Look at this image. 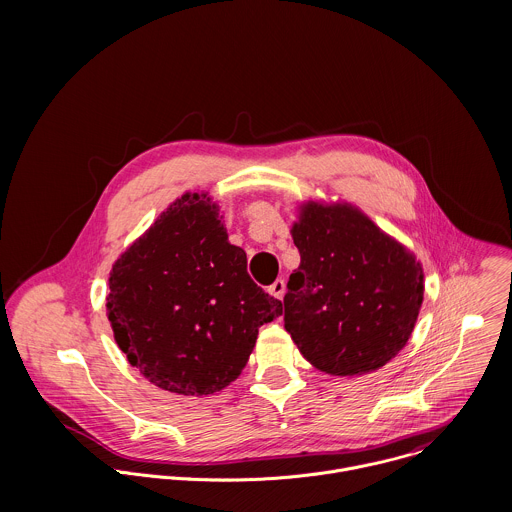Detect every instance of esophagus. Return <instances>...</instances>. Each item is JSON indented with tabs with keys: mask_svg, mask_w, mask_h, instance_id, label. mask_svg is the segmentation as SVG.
I'll return each mask as SVG.
<instances>
[{
	"mask_svg": "<svg viewBox=\"0 0 512 512\" xmlns=\"http://www.w3.org/2000/svg\"><path fill=\"white\" fill-rule=\"evenodd\" d=\"M270 293H272L274 297L282 299V297H284V293H286V282H284L282 278H278V280L270 286Z\"/></svg>",
	"mask_w": 512,
	"mask_h": 512,
	"instance_id": "esophagus-1",
	"label": "esophagus"
}]
</instances>
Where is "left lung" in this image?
<instances>
[{
	"label": "left lung",
	"mask_w": 512,
	"mask_h": 512,
	"mask_svg": "<svg viewBox=\"0 0 512 512\" xmlns=\"http://www.w3.org/2000/svg\"><path fill=\"white\" fill-rule=\"evenodd\" d=\"M292 234L301 264L288 282L284 325L299 353L335 376L386 365L418 319L422 266L347 205H307Z\"/></svg>",
	"instance_id": "1"
}]
</instances>
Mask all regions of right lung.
<instances>
[{
	"mask_svg": "<svg viewBox=\"0 0 512 512\" xmlns=\"http://www.w3.org/2000/svg\"><path fill=\"white\" fill-rule=\"evenodd\" d=\"M108 319L122 353L155 386L213 394L238 378L282 301L246 272L207 195H185L114 264Z\"/></svg>",
	"mask_w": 512,
	"mask_h": 512,
	"instance_id": "1",
	"label": "right lung"
}]
</instances>
